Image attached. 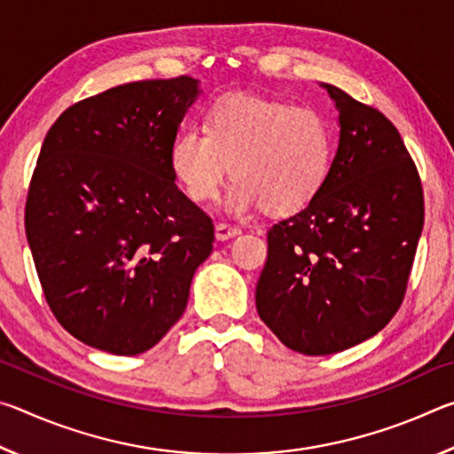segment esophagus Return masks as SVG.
<instances>
[{
    "label": "esophagus",
    "instance_id": "obj_1",
    "mask_svg": "<svg viewBox=\"0 0 454 454\" xmlns=\"http://www.w3.org/2000/svg\"><path fill=\"white\" fill-rule=\"evenodd\" d=\"M242 230L238 226H230V224H224V222H220V224H216V240L224 242V240H232V238H236L238 234H240Z\"/></svg>",
    "mask_w": 454,
    "mask_h": 454
}]
</instances>
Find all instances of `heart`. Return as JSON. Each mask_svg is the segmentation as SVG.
<instances>
[{
    "label": "heart",
    "instance_id": "heart-1",
    "mask_svg": "<svg viewBox=\"0 0 454 454\" xmlns=\"http://www.w3.org/2000/svg\"><path fill=\"white\" fill-rule=\"evenodd\" d=\"M333 152V126L317 107L228 94L212 102L204 128L190 126L176 136L170 168L196 202L216 196L232 170L230 212L264 208L288 216L318 196Z\"/></svg>",
    "mask_w": 454,
    "mask_h": 454
}]
</instances>
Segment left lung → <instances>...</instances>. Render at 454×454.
Returning <instances> with one entry per match:
<instances>
[{
  "instance_id": "obj_1",
  "label": "left lung",
  "mask_w": 454,
  "mask_h": 454,
  "mask_svg": "<svg viewBox=\"0 0 454 454\" xmlns=\"http://www.w3.org/2000/svg\"><path fill=\"white\" fill-rule=\"evenodd\" d=\"M338 110L336 156L318 196L268 230L256 310L288 348L347 350L401 309L425 224L420 178L384 114L322 83Z\"/></svg>"
}]
</instances>
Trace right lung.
<instances>
[{
    "label": "right lung",
    "mask_w": 454,
    "mask_h": 454,
    "mask_svg": "<svg viewBox=\"0 0 454 454\" xmlns=\"http://www.w3.org/2000/svg\"><path fill=\"white\" fill-rule=\"evenodd\" d=\"M198 80L106 90L61 114L42 144L26 236L53 317L88 347L134 356L186 310L214 224L176 186L170 148Z\"/></svg>",
    "instance_id": "add662e5"
}]
</instances>
